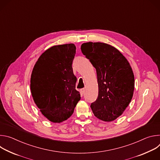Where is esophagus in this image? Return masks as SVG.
Returning a JSON list of instances; mask_svg holds the SVG:
<instances>
[{
    "label": "esophagus",
    "instance_id": "34e87169",
    "mask_svg": "<svg viewBox=\"0 0 160 160\" xmlns=\"http://www.w3.org/2000/svg\"><path fill=\"white\" fill-rule=\"evenodd\" d=\"M80 92L82 94H83L84 92H85V88H82L80 89Z\"/></svg>",
    "mask_w": 160,
    "mask_h": 160
}]
</instances>
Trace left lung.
Here are the masks:
<instances>
[{
	"label": "left lung",
	"mask_w": 160,
	"mask_h": 160,
	"mask_svg": "<svg viewBox=\"0 0 160 160\" xmlns=\"http://www.w3.org/2000/svg\"><path fill=\"white\" fill-rule=\"evenodd\" d=\"M82 52L96 68L98 97L90 105L95 117L111 122L122 115L130 102L134 75L127 59L115 48L101 42H87Z\"/></svg>",
	"instance_id": "8db88e82"
}]
</instances>
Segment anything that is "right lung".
Returning a JSON list of instances; mask_svg holds the SVG:
<instances>
[{
	"instance_id": "add662e5",
	"label": "right lung",
	"mask_w": 160,
	"mask_h": 160,
	"mask_svg": "<svg viewBox=\"0 0 160 160\" xmlns=\"http://www.w3.org/2000/svg\"><path fill=\"white\" fill-rule=\"evenodd\" d=\"M75 53L73 43L54 45L42 53L33 67L30 80L33 101L54 123L69 118L81 98L72 68Z\"/></svg>"
}]
</instances>
